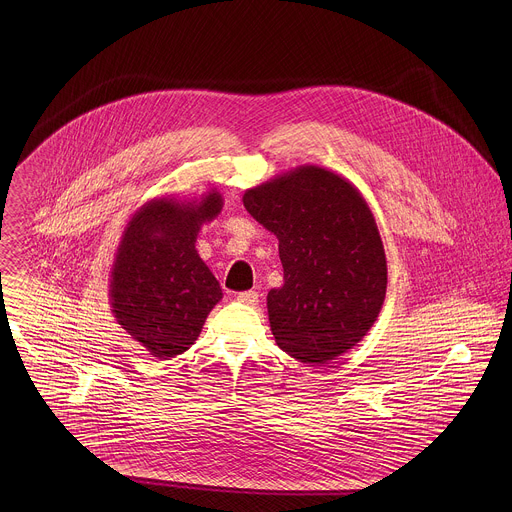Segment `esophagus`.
<instances>
[{"label": "esophagus", "mask_w": 512, "mask_h": 512, "mask_svg": "<svg viewBox=\"0 0 512 512\" xmlns=\"http://www.w3.org/2000/svg\"><path fill=\"white\" fill-rule=\"evenodd\" d=\"M236 299L238 301H242V303H246V305H256L258 303V292H240L236 293Z\"/></svg>", "instance_id": "obj_1"}]
</instances>
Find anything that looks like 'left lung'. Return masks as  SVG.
I'll use <instances>...</instances> for the list:
<instances>
[{"mask_svg":"<svg viewBox=\"0 0 512 512\" xmlns=\"http://www.w3.org/2000/svg\"><path fill=\"white\" fill-rule=\"evenodd\" d=\"M246 211L278 238L284 286L268 292L282 351L323 365L351 351L386 297V256L376 220L345 177L299 165L244 193Z\"/></svg>","mask_w":512,"mask_h":512,"instance_id":"left-lung-1","label":"left lung"}]
</instances>
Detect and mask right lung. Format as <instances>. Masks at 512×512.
I'll use <instances>...</instances> for the list:
<instances>
[{
	"label": "right lung",
	"instance_id": "obj_1",
	"mask_svg": "<svg viewBox=\"0 0 512 512\" xmlns=\"http://www.w3.org/2000/svg\"><path fill=\"white\" fill-rule=\"evenodd\" d=\"M220 211L222 195L215 189L195 201L155 197L122 232L110 272L112 313L157 359L191 349L222 299L217 278L195 248L201 226Z\"/></svg>",
	"mask_w": 512,
	"mask_h": 512
}]
</instances>
